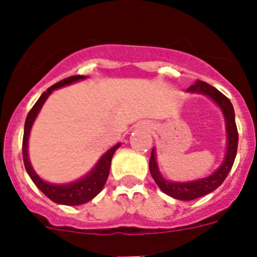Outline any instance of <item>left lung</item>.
I'll return each instance as SVG.
<instances>
[{
    "mask_svg": "<svg viewBox=\"0 0 257 257\" xmlns=\"http://www.w3.org/2000/svg\"><path fill=\"white\" fill-rule=\"evenodd\" d=\"M188 91L207 95L221 108L226 121L228 151H226L225 160H224L222 165L219 167V170H216L207 178L192 181V183L190 181L189 183H171V181L165 180L162 178V175L160 174V171H158L156 162V153H154V149H152L151 160H149V170H151L152 178L154 179L157 185L160 187V189L163 193H166L167 196L172 197V198L181 199V201H192V199L199 198V197L206 196V194L211 193L216 188H219L222 184V181L225 180V178L228 176L229 171L231 170V166L234 163L238 148V130L237 124H235L234 109H233V105H231L228 97L224 94H221L213 86L208 85V83L203 82V81H199V79H197L194 85L188 87Z\"/></svg>",
    "mask_w": 257,
    "mask_h": 257,
    "instance_id": "left-lung-1",
    "label": "left lung"
}]
</instances>
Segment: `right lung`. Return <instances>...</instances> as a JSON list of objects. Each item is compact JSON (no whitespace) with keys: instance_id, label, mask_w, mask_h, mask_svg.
<instances>
[{"instance_id":"obj_1","label":"right lung","mask_w":257,"mask_h":257,"mask_svg":"<svg viewBox=\"0 0 257 257\" xmlns=\"http://www.w3.org/2000/svg\"><path fill=\"white\" fill-rule=\"evenodd\" d=\"M85 76H72L68 77V78L61 79L58 83L52 85L51 87H49L44 94L41 95L40 99L36 101V104L32 106V109L29 110L28 115H27L26 124H24V135H23V161H24V166H26V170L28 172V175L31 176L32 181L36 184V187L44 193L47 198L51 199L52 202L55 203H60V205H67V206H78L83 205L86 202L91 201L95 196L99 194L101 189H103L104 184H105L106 179H108L109 175V169H110V161H112V157L114 154V152L119 148V143L117 145H114L112 149H109L105 154L100 158V161L97 162V165L95 166V169L92 170L87 176H85L83 179L78 181H74V183L65 184V185H52V184L46 183L42 179H40L37 176L33 169H32L31 163L28 160V138L29 133H31V127L35 122L36 117H37L38 112H40L41 106L44 105V103L46 101V99L49 97V95L51 94L55 88L61 87V86L69 85L72 82H76L78 79H83Z\"/></svg>"}]
</instances>
